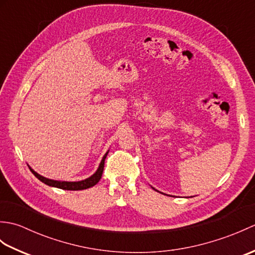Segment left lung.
Listing matches in <instances>:
<instances>
[{
  "instance_id": "1",
  "label": "left lung",
  "mask_w": 255,
  "mask_h": 255,
  "mask_svg": "<svg viewBox=\"0 0 255 255\" xmlns=\"http://www.w3.org/2000/svg\"><path fill=\"white\" fill-rule=\"evenodd\" d=\"M151 187H152V186H151ZM152 188H153V189H155L154 187H152ZM155 191H156V189H155ZM158 192H159V191H158ZM160 193H161V192H160ZM162 194H163V193H162ZM164 195H165V194H164Z\"/></svg>"
}]
</instances>
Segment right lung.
I'll list each match as a JSON object with an SVG mask.
<instances>
[{
  "label": "right lung",
  "mask_w": 255,
  "mask_h": 255,
  "mask_svg": "<svg viewBox=\"0 0 255 255\" xmlns=\"http://www.w3.org/2000/svg\"><path fill=\"white\" fill-rule=\"evenodd\" d=\"M110 151V150H108ZM108 151L103 156V159L101 161V163L97 167V170L95 171L94 174H92L90 177L85 178V180L82 181H75V182H68V181H57V180H51V178H47L45 176H42L40 174H38L36 171H34L31 167L28 165L29 170L31 171L32 174H34L38 180L41 181L42 183H45L46 185L51 186V187H57V188H61V189H66V191H82V189L90 188L92 186L96 185L97 183L100 182L102 174H103V170H104V163H105V159L108 154Z\"/></svg>",
  "instance_id": "obj_1"
}]
</instances>
